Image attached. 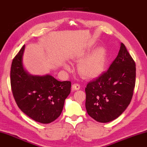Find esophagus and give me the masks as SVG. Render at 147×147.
<instances>
[{"label":"esophagus","mask_w":147,"mask_h":147,"mask_svg":"<svg viewBox=\"0 0 147 147\" xmlns=\"http://www.w3.org/2000/svg\"><path fill=\"white\" fill-rule=\"evenodd\" d=\"M71 89L72 90H78L80 89V85L78 84H74L71 86Z\"/></svg>","instance_id":"34e87169"}]
</instances>
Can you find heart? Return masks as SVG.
Here are the masks:
<instances>
[{"instance_id":"heart-1","label":"heart","mask_w":147,"mask_h":147,"mask_svg":"<svg viewBox=\"0 0 147 147\" xmlns=\"http://www.w3.org/2000/svg\"><path fill=\"white\" fill-rule=\"evenodd\" d=\"M86 53L87 51H83L78 53L76 57L78 61L82 60L78 66V72L85 78H98L103 73L105 68L107 62L106 51L103 47H98L84 58ZM64 67L66 69L69 68L67 64H64Z\"/></svg>"}]
</instances>
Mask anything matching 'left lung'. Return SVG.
<instances>
[{
  "instance_id": "left-lung-1",
  "label": "left lung",
  "mask_w": 147,
  "mask_h": 147,
  "mask_svg": "<svg viewBox=\"0 0 147 147\" xmlns=\"http://www.w3.org/2000/svg\"><path fill=\"white\" fill-rule=\"evenodd\" d=\"M136 64L121 43L108 70L85 88V107L95 121L105 123L119 117L128 106L136 83Z\"/></svg>"
}]
</instances>
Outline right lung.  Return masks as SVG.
Returning <instances> with one entry per match:
<instances>
[{
  "mask_svg": "<svg viewBox=\"0 0 147 147\" xmlns=\"http://www.w3.org/2000/svg\"><path fill=\"white\" fill-rule=\"evenodd\" d=\"M24 45L11 66V90L17 105L34 121L48 124L55 121L63 109L71 91L70 81H59L49 74L31 75L24 68Z\"/></svg>",
  "mask_w": 147,
  "mask_h": 147,
  "instance_id": "right-lung-1",
  "label": "right lung"
}]
</instances>
